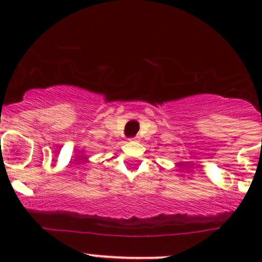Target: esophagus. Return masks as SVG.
<instances>
[{
    "mask_svg": "<svg viewBox=\"0 0 262 262\" xmlns=\"http://www.w3.org/2000/svg\"><path fill=\"white\" fill-rule=\"evenodd\" d=\"M130 140H133V141H135V140H138V137H135V138H130Z\"/></svg>",
    "mask_w": 262,
    "mask_h": 262,
    "instance_id": "1",
    "label": "esophagus"
}]
</instances>
